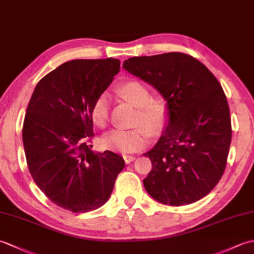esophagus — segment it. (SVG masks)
<instances>
[{"label":"esophagus","instance_id":"34e87169","mask_svg":"<svg viewBox=\"0 0 254 254\" xmlns=\"http://www.w3.org/2000/svg\"><path fill=\"white\" fill-rule=\"evenodd\" d=\"M123 158H124V161H126V164H131L133 160H135V157L131 155H123Z\"/></svg>","mask_w":254,"mask_h":254}]
</instances>
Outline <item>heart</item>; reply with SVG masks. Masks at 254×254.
Masks as SVG:
<instances>
[{"instance_id":"b5f03b06","label":"heart","mask_w":254,"mask_h":254,"mask_svg":"<svg viewBox=\"0 0 254 254\" xmlns=\"http://www.w3.org/2000/svg\"><path fill=\"white\" fill-rule=\"evenodd\" d=\"M117 94L137 108L130 130H113L102 138L104 146L123 154L138 152L149 143L150 134L161 133L170 120V108L165 98H153L148 86L138 79H130L118 86ZM90 118L96 127H107L110 119V98L107 94L96 97L90 107Z\"/></svg>"}]
</instances>
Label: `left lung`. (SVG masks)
I'll return each instance as SVG.
<instances>
[{
	"label": "left lung",
	"instance_id": "left-lung-1",
	"mask_svg": "<svg viewBox=\"0 0 254 254\" xmlns=\"http://www.w3.org/2000/svg\"><path fill=\"white\" fill-rule=\"evenodd\" d=\"M123 67L153 85L170 108L166 131L144 154L152 161L145 189L172 206L198 201L227 165L233 130L222 86L203 63L182 52L130 58Z\"/></svg>",
	"mask_w": 254,
	"mask_h": 254
}]
</instances>
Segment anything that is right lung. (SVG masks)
<instances>
[{
	"label": "right lung",
	"instance_id": "obj_1",
	"mask_svg": "<svg viewBox=\"0 0 254 254\" xmlns=\"http://www.w3.org/2000/svg\"><path fill=\"white\" fill-rule=\"evenodd\" d=\"M120 71L118 59L72 60L38 82L27 107L23 143L30 175L58 206L86 213L110 197L124 159L93 149L90 107Z\"/></svg>",
	"mask_w": 254,
	"mask_h": 254
}]
</instances>
